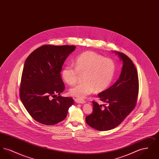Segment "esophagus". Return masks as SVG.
I'll use <instances>...</instances> for the list:
<instances>
[{
    "instance_id": "esophagus-1",
    "label": "esophagus",
    "mask_w": 159,
    "mask_h": 159,
    "mask_svg": "<svg viewBox=\"0 0 159 159\" xmlns=\"http://www.w3.org/2000/svg\"><path fill=\"white\" fill-rule=\"evenodd\" d=\"M75 101L76 103H77V104H84V103L86 102V101L84 100L78 98L75 99Z\"/></svg>"
}]
</instances>
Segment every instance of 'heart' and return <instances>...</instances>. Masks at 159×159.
<instances>
[{"mask_svg":"<svg viewBox=\"0 0 159 159\" xmlns=\"http://www.w3.org/2000/svg\"><path fill=\"white\" fill-rule=\"evenodd\" d=\"M115 73L116 64L113 60L92 51H86L76 58L75 67L70 65L64 67L62 76L66 83L73 85L79 75H84L83 83L77 84L69 91L70 95L82 99L95 90L101 92L106 89L112 82Z\"/></svg>","mask_w":159,"mask_h":159,"instance_id":"obj_1","label":"heart"}]
</instances>
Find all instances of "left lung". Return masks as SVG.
Returning a JSON list of instances; mask_svg holds the SVG:
<instances>
[{
  "mask_svg": "<svg viewBox=\"0 0 159 159\" xmlns=\"http://www.w3.org/2000/svg\"><path fill=\"white\" fill-rule=\"evenodd\" d=\"M114 53L123 62L120 76L113 85L98 95L106 104L102 107L92 101L93 111L86 117V123L100 131L118 126L134 109L138 98L139 81L134 64L125 54Z\"/></svg>",
  "mask_w": 159,
  "mask_h": 159,
  "instance_id": "8db88e82",
  "label": "left lung"
}]
</instances>
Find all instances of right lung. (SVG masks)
Returning <instances> with one entry per match:
<instances>
[{"mask_svg": "<svg viewBox=\"0 0 159 159\" xmlns=\"http://www.w3.org/2000/svg\"><path fill=\"white\" fill-rule=\"evenodd\" d=\"M75 49L73 45H45L31 52L25 61L20 97L28 113L42 124L53 125L64 120L74 104L72 98L60 95L65 89L61 71Z\"/></svg>", "mask_w": 159, "mask_h": 159, "instance_id": "right-lung-1", "label": "right lung"}]
</instances>
